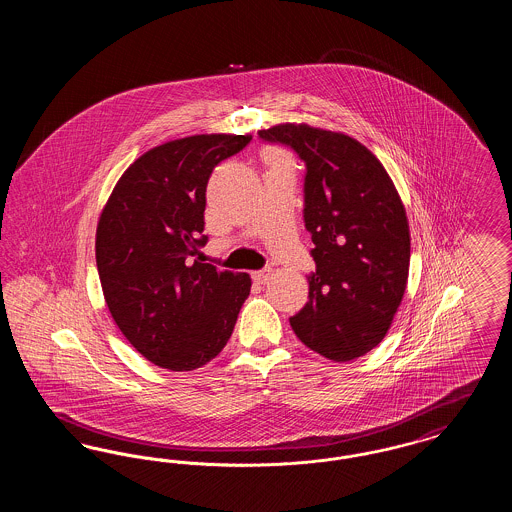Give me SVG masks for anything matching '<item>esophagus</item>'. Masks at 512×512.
Instances as JSON below:
<instances>
[{
  "instance_id": "obj_1",
  "label": "esophagus",
  "mask_w": 512,
  "mask_h": 512,
  "mask_svg": "<svg viewBox=\"0 0 512 512\" xmlns=\"http://www.w3.org/2000/svg\"><path fill=\"white\" fill-rule=\"evenodd\" d=\"M270 274H272V270H270V268H263V270H255V272H251V278H253L257 284H265L268 278H270Z\"/></svg>"
}]
</instances>
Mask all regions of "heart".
<instances>
[{
  "label": "heart",
  "instance_id": "obj_1",
  "mask_svg": "<svg viewBox=\"0 0 512 512\" xmlns=\"http://www.w3.org/2000/svg\"><path fill=\"white\" fill-rule=\"evenodd\" d=\"M268 163L270 167H292V161L290 157L284 153V151H278V149H268L267 155Z\"/></svg>",
  "mask_w": 512,
  "mask_h": 512
}]
</instances>
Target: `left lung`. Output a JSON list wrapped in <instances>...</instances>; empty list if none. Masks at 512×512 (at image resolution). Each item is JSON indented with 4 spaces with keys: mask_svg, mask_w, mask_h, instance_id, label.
<instances>
[{
    "mask_svg": "<svg viewBox=\"0 0 512 512\" xmlns=\"http://www.w3.org/2000/svg\"><path fill=\"white\" fill-rule=\"evenodd\" d=\"M259 138L292 147L307 167L303 217L317 270L293 332L330 361L363 357L388 334L407 288L403 201L376 155L347 134L286 122Z\"/></svg>",
    "mask_w": 512,
    "mask_h": 512,
    "instance_id": "obj_1",
    "label": "left lung"
}]
</instances>
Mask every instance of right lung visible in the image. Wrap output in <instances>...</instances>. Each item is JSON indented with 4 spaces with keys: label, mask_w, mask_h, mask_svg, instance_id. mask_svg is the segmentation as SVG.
Here are the masks:
<instances>
[{
    "label": "right lung",
    "mask_w": 512,
    "mask_h": 512,
    "mask_svg": "<svg viewBox=\"0 0 512 512\" xmlns=\"http://www.w3.org/2000/svg\"><path fill=\"white\" fill-rule=\"evenodd\" d=\"M244 134H195L138 157L109 195L96 263L109 313L153 365L184 372L228 343L244 305L247 272L192 261L205 245V192L213 169L249 144Z\"/></svg>",
    "instance_id": "obj_1"
}]
</instances>
